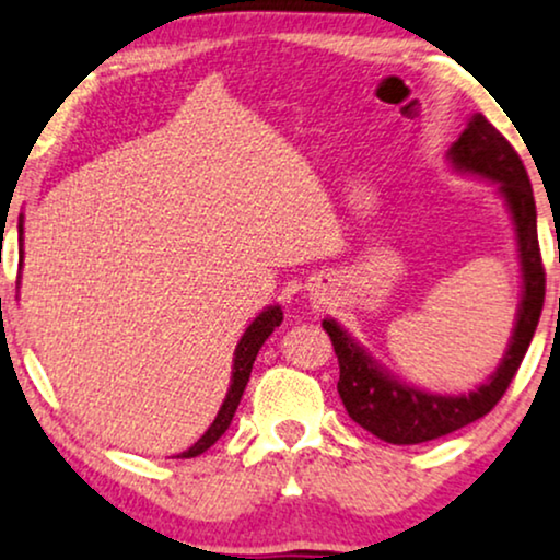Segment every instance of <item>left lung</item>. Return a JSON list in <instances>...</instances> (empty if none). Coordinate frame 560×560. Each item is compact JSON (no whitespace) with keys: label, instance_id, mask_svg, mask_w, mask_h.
I'll return each mask as SVG.
<instances>
[{"label":"left lung","instance_id":"obj_1","mask_svg":"<svg viewBox=\"0 0 560 560\" xmlns=\"http://www.w3.org/2000/svg\"><path fill=\"white\" fill-rule=\"evenodd\" d=\"M448 163L459 174L486 178L499 186L516 233V252L522 265V301L516 308L512 340L499 369L467 395H436L399 382L378 365L335 319H324L329 340L340 363L337 392L358 425L386 444H423L459 431L488 416L509 389L524 353L540 322L545 301V269L537 244V210L529 176L516 150L482 114L467 121L459 140L448 148Z\"/></svg>","mask_w":560,"mask_h":560}]
</instances>
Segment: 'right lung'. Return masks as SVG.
Returning a JSON list of instances; mask_svg holds the SVG:
<instances>
[{
    "instance_id": "right-lung-1",
    "label": "right lung",
    "mask_w": 560,
    "mask_h": 560,
    "mask_svg": "<svg viewBox=\"0 0 560 560\" xmlns=\"http://www.w3.org/2000/svg\"><path fill=\"white\" fill-rule=\"evenodd\" d=\"M18 231H20V244H23V215H20ZM20 265H23V261H20ZM280 322H282V308L275 303V306H267L265 312L257 316V319L248 324L246 332L241 335V340L236 345V353H233L231 386H228V395L223 399V405H220L215 420H212L210 428H207L202 436L195 441V446H189L186 452L178 454V459H189V457H197V454L207 452V448L215 444V441L228 431L233 416H236V407L241 402V395H244V389H246L248 376H252V365H254V361H257L259 348L265 345L267 337L275 332V327H280Z\"/></svg>"
}]
</instances>
